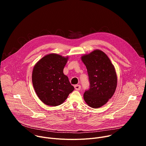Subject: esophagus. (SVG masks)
I'll return each mask as SVG.
<instances>
[{"instance_id": "obj_1", "label": "esophagus", "mask_w": 146, "mask_h": 146, "mask_svg": "<svg viewBox=\"0 0 146 146\" xmlns=\"http://www.w3.org/2000/svg\"><path fill=\"white\" fill-rule=\"evenodd\" d=\"M74 88L77 91H79L81 89V86L80 85H76L74 86Z\"/></svg>"}]
</instances>
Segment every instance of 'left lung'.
<instances>
[{
    "instance_id": "1",
    "label": "left lung",
    "mask_w": 146,
    "mask_h": 146,
    "mask_svg": "<svg viewBox=\"0 0 146 146\" xmlns=\"http://www.w3.org/2000/svg\"><path fill=\"white\" fill-rule=\"evenodd\" d=\"M81 59L87 68L90 83V89L84 94V99L91 108H100L115 91L117 77L115 68L108 56L100 50L82 55Z\"/></svg>"
}]
</instances>
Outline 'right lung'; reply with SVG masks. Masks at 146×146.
Returning a JSON list of instances; mask_svg holds the SVG:
<instances>
[{
  "instance_id": "right-lung-1",
  "label": "right lung",
  "mask_w": 146,
  "mask_h": 146,
  "mask_svg": "<svg viewBox=\"0 0 146 146\" xmlns=\"http://www.w3.org/2000/svg\"><path fill=\"white\" fill-rule=\"evenodd\" d=\"M68 56L49 54L40 59L34 66L32 80L35 91L46 105L56 106L63 103L74 88L64 69Z\"/></svg>"
}]
</instances>
